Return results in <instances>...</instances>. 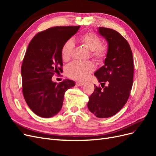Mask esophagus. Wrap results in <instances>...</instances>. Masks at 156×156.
<instances>
[{
  "mask_svg": "<svg viewBox=\"0 0 156 156\" xmlns=\"http://www.w3.org/2000/svg\"><path fill=\"white\" fill-rule=\"evenodd\" d=\"M84 84V83H81V82H77L76 83V85L78 87H81Z\"/></svg>",
  "mask_w": 156,
  "mask_h": 156,
  "instance_id": "1",
  "label": "esophagus"
}]
</instances>
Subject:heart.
<instances>
[{"label":"heart","mask_w":156,"mask_h":156,"mask_svg":"<svg viewBox=\"0 0 156 156\" xmlns=\"http://www.w3.org/2000/svg\"><path fill=\"white\" fill-rule=\"evenodd\" d=\"M79 40L82 45L90 50V56L96 62L101 63L107 55V48L101 44V40L96 34L88 32L80 36ZM74 48L72 40H68L63 45L61 49V56L65 62H68L72 58ZM95 69V66L91 62H75L70 64L67 68L68 76L77 81H83L87 78L90 73Z\"/></svg>","instance_id":"heart-1"}]
</instances>
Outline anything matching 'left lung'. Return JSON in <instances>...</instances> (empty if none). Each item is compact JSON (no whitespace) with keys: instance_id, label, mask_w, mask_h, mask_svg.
<instances>
[{"instance_id":"obj_1","label":"left lung","mask_w":156,"mask_h":156,"mask_svg":"<svg viewBox=\"0 0 156 156\" xmlns=\"http://www.w3.org/2000/svg\"><path fill=\"white\" fill-rule=\"evenodd\" d=\"M98 32L108 43L104 66L94 73L103 88L94 85L88 108L98 118H108L119 112L129 97L134 72L133 54L128 42L117 31L99 27Z\"/></svg>"}]
</instances>
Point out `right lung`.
Listing matches in <instances>:
<instances>
[{"label": "right lung", "mask_w": 156, "mask_h": 156, "mask_svg": "<svg viewBox=\"0 0 156 156\" xmlns=\"http://www.w3.org/2000/svg\"><path fill=\"white\" fill-rule=\"evenodd\" d=\"M79 28H49L37 33L28 46L21 66L22 90L28 106L37 116L50 118L57 114L65 92L75 86L69 79L56 84L52 77L62 72L61 49Z\"/></svg>", "instance_id": "1"}]
</instances>
